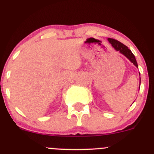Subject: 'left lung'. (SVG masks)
Wrapping results in <instances>:
<instances>
[{"instance_id":"8db88e82","label":"left lung","mask_w":154,"mask_h":154,"mask_svg":"<svg viewBox=\"0 0 154 154\" xmlns=\"http://www.w3.org/2000/svg\"><path fill=\"white\" fill-rule=\"evenodd\" d=\"M108 42L111 43V46L114 47V49L116 50V51H119V53H121V54H123L125 57H127L128 59L129 60H130L131 62L132 63L136 66V67L138 68V65H137V60H136L135 56L134 55V54L131 52V50L129 49L127 46H125L123 43H120V42L118 41V40H114V39L108 38ZM139 74H140V87H139V88H140V82H141V79H140V73H139Z\"/></svg>"}]
</instances>
